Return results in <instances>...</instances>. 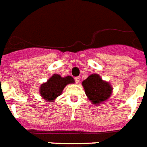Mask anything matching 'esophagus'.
I'll return each mask as SVG.
<instances>
[{
	"label": "esophagus",
	"mask_w": 147,
	"mask_h": 147,
	"mask_svg": "<svg viewBox=\"0 0 147 147\" xmlns=\"http://www.w3.org/2000/svg\"><path fill=\"white\" fill-rule=\"evenodd\" d=\"M75 80H76V82L77 83V84H78L80 82V78L79 77H76V78H75Z\"/></svg>",
	"instance_id": "esophagus-1"
}]
</instances>
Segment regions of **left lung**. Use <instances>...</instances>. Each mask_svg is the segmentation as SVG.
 I'll return each instance as SVG.
<instances>
[{
	"mask_svg": "<svg viewBox=\"0 0 147 147\" xmlns=\"http://www.w3.org/2000/svg\"><path fill=\"white\" fill-rule=\"evenodd\" d=\"M86 96L94 105L106 102L113 94V88L109 82L103 81L98 74H91L82 82Z\"/></svg>",
	"mask_w": 147,
	"mask_h": 147,
	"instance_id": "obj_1",
	"label": "left lung"
}]
</instances>
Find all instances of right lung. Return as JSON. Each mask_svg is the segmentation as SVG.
Segmentation results:
<instances>
[{"mask_svg":"<svg viewBox=\"0 0 147 147\" xmlns=\"http://www.w3.org/2000/svg\"><path fill=\"white\" fill-rule=\"evenodd\" d=\"M74 83L75 80L71 76L62 77L60 75L53 74L46 82L40 84L39 93L45 100L53 102L61 95L65 86Z\"/></svg>","mask_w":147,"mask_h":147,"instance_id":"add662e5","label":"right lung"}]
</instances>
